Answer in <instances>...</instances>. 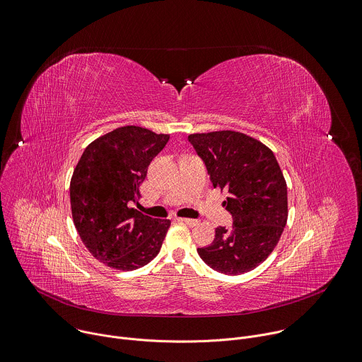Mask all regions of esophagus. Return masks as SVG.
I'll list each match as a JSON object with an SVG mask.
<instances>
[{
    "label": "esophagus",
    "mask_w": 362,
    "mask_h": 362,
    "mask_svg": "<svg viewBox=\"0 0 362 362\" xmlns=\"http://www.w3.org/2000/svg\"><path fill=\"white\" fill-rule=\"evenodd\" d=\"M178 221H180V222H182V223H185V225H188V226H195V225H198V221H197V219H189V218H178Z\"/></svg>",
    "instance_id": "34e87169"
}]
</instances>
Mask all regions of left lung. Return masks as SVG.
I'll return each mask as SVG.
<instances>
[{"instance_id": "obj_1", "label": "left lung", "mask_w": 362, "mask_h": 362, "mask_svg": "<svg viewBox=\"0 0 362 362\" xmlns=\"http://www.w3.org/2000/svg\"><path fill=\"white\" fill-rule=\"evenodd\" d=\"M214 188L228 191L223 206L232 226H218L215 239L198 247L201 259L223 274L253 270L273 252L287 222V187L279 163L260 141L222 130L188 136Z\"/></svg>"}]
</instances>
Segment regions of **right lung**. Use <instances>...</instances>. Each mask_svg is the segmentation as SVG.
Returning <instances> with one entry per match:
<instances>
[{"label":"right lung","mask_w":362,"mask_h":362,"mask_svg":"<svg viewBox=\"0 0 362 362\" xmlns=\"http://www.w3.org/2000/svg\"><path fill=\"white\" fill-rule=\"evenodd\" d=\"M168 134L137 126L119 127L90 143L71 180L76 230L89 252L117 270H136L160 252L171 221L132 208L153 158Z\"/></svg>","instance_id":"right-lung-1"}]
</instances>
